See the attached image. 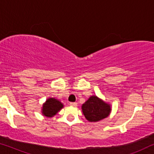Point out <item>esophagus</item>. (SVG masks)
I'll list each match as a JSON object with an SVG mask.
<instances>
[{"mask_svg":"<svg viewBox=\"0 0 154 154\" xmlns=\"http://www.w3.org/2000/svg\"><path fill=\"white\" fill-rule=\"evenodd\" d=\"M71 105V106H77V103L75 102H70V104H69Z\"/></svg>","mask_w":154,"mask_h":154,"instance_id":"obj_1","label":"esophagus"}]
</instances>
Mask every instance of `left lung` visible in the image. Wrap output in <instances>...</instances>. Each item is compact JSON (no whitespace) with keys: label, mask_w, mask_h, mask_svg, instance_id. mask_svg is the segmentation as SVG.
Instances as JSON below:
<instances>
[{"label":"left lung","mask_w":154,"mask_h":154,"mask_svg":"<svg viewBox=\"0 0 154 154\" xmlns=\"http://www.w3.org/2000/svg\"><path fill=\"white\" fill-rule=\"evenodd\" d=\"M82 111L88 121L97 122L108 116L111 112V107L97 96H91L83 104Z\"/></svg>","instance_id":"1"}]
</instances>
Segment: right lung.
Returning a JSON list of instances; mask_svg holds the SVG:
<instances>
[{"label":"right lung","mask_w":154,"mask_h":154,"mask_svg":"<svg viewBox=\"0 0 154 154\" xmlns=\"http://www.w3.org/2000/svg\"><path fill=\"white\" fill-rule=\"evenodd\" d=\"M63 107L60 101L54 98H49L43 106V113L47 117H52Z\"/></svg>","instance_id":"add662e5"}]
</instances>
